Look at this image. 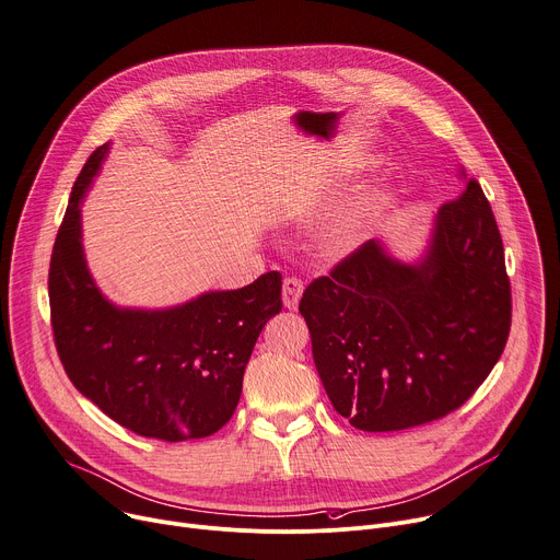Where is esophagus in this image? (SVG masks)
<instances>
[{"instance_id":"1","label":"esophagus","mask_w":560,"mask_h":560,"mask_svg":"<svg viewBox=\"0 0 560 560\" xmlns=\"http://www.w3.org/2000/svg\"><path fill=\"white\" fill-rule=\"evenodd\" d=\"M302 291H304V284L298 278H287L284 280V284H282V302H284L287 308H291V312H295V308H298Z\"/></svg>"}]
</instances>
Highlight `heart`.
Returning <instances> with one entry per match:
<instances>
[{
  "mask_svg": "<svg viewBox=\"0 0 560 560\" xmlns=\"http://www.w3.org/2000/svg\"><path fill=\"white\" fill-rule=\"evenodd\" d=\"M398 202V186L383 177L338 207L320 226L323 252L336 260L355 254Z\"/></svg>",
  "mask_w": 560,
  "mask_h": 560,
  "instance_id": "heart-1",
  "label": "heart"
}]
</instances>
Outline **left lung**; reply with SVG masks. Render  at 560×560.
<instances>
[{
  "label": "left lung",
  "mask_w": 560,
  "mask_h": 560,
  "mask_svg": "<svg viewBox=\"0 0 560 560\" xmlns=\"http://www.w3.org/2000/svg\"><path fill=\"white\" fill-rule=\"evenodd\" d=\"M300 314L325 392L355 429L400 431L458 409L512 325L503 240L480 184L439 209L418 260L369 240L304 289Z\"/></svg>",
  "instance_id": "1"
}]
</instances>
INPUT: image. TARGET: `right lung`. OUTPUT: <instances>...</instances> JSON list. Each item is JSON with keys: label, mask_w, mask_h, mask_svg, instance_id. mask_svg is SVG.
Returning <instances> with one entry per match:
<instances>
[{"label": "right lung", "mask_w": 560, "mask_h": 560, "mask_svg": "<svg viewBox=\"0 0 560 560\" xmlns=\"http://www.w3.org/2000/svg\"><path fill=\"white\" fill-rule=\"evenodd\" d=\"M110 142L86 160L55 237L48 298L55 347L75 389L108 418L166 443L207 439L233 416L248 358L282 308V276L166 306L113 304L82 244V200Z\"/></svg>", "instance_id": "obj_1"}]
</instances>
